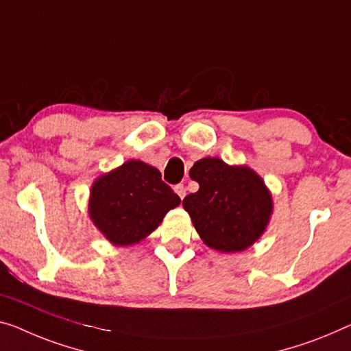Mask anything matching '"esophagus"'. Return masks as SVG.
<instances>
[{
  "instance_id": "1",
  "label": "esophagus",
  "mask_w": 351,
  "mask_h": 351,
  "mask_svg": "<svg viewBox=\"0 0 351 351\" xmlns=\"http://www.w3.org/2000/svg\"><path fill=\"white\" fill-rule=\"evenodd\" d=\"M175 192L178 193V197H180L181 200H182V198L186 197V187L182 186V184H178V186H175Z\"/></svg>"
}]
</instances>
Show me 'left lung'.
Here are the masks:
<instances>
[{
	"instance_id": "8db88e82",
	"label": "left lung",
	"mask_w": 351,
	"mask_h": 351,
	"mask_svg": "<svg viewBox=\"0 0 351 351\" xmlns=\"http://www.w3.org/2000/svg\"><path fill=\"white\" fill-rule=\"evenodd\" d=\"M200 189L182 206L208 247L222 254L249 249L271 221L273 195L261 176L247 165H228L219 158L197 160L189 171Z\"/></svg>"
}]
</instances>
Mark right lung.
Segmentation results:
<instances>
[{
  "label": "right lung",
  "instance_id": "obj_1",
  "mask_svg": "<svg viewBox=\"0 0 351 351\" xmlns=\"http://www.w3.org/2000/svg\"><path fill=\"white\" fill-rule=\"evenodd\" d=\"M180 203L156 167L130 159L94 180L88 213L107 241L134 245L149 237Z\"/></svg>",
  "mask_w": 351,
  "mask_h": 351
}]
</instances>
